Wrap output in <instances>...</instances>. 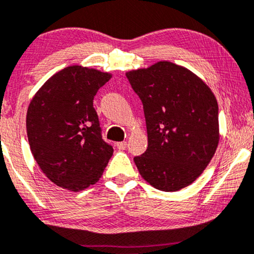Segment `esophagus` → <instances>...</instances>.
I'll list each match as a JSON object with an SVG mask.
<instances>
[{"label":"esophagus","mask_w":254,"mask_h":254,"mask_svg":"<svg viewBox=\"0 0 254 254\" xmlns=\"http://www.w3.org/2000/svg\"><path fill=\"white\" fill-rule=\"evenodd\" d=\"M116 146H117V148H119V149H121V150H124V149L127 148V141H121V142H117V143H116Z\"/></svg>","instance_id":"1"}]
</instances>
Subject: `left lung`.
Here are the masks:
<instances>
[{
	"label": "left lung",
	"instance_id": "8db88e82",
	"mask_svg": "<svg viewBox=\"0 0 254 254\" xmlns=\"http://www.w3.org/2000/svg\"><path fill=\"white\" fill-rule=\"evenodd\" d=\"M142 103L148 147L134 163L151 186L177 191L190 185L213 157L219 109L209 86L187 68L160 62L126 74Z\"/></svg>",
	"mask_w": 254,
	"mask_h": 254
}]
</instances>
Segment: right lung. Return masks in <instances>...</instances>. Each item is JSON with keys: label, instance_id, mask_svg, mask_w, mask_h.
Wrapping results in <instances>:
<instances>
[{"label": "right lung", "instance_id": "1", "mask_svg": "<svg viewBox=\"0 0 254 254\" xmlns=\"http://www.w3.org/2000/svg\"><path fill=\"white\" fill-rule=\"evenodd\" d=\"M111 77L92 68L66 67L30 101L26 117L30 150L57 186L78 191L103 176L114 149L103 139L93 98Z\"/></svg>", "mask_w": 254, "mask_h": 254}]
</instances>
